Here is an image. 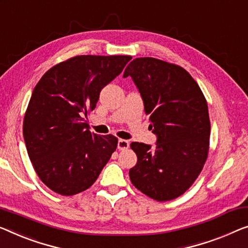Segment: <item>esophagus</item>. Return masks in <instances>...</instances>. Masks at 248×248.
I'll return each mask as SVG.
<instances>
[{"instance_id":"34e87169","label":"esophagus","mask_w":248,"mask_h":248,"mask_svg":"<svg viewBox=\"0 0 248 248\" xmlns=\"http://www.w3.org/2000/svg\"><path fill=\"white\" fill-rule=\"evenodd\" d=\"M129 148V141L124 139H119L118 140V149L119 150H125Z\"/></svg>"}]
</instances>
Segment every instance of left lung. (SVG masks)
<instances>
[{"label":"left lung","mask_w":248,"mask_h":248,"mask_svg":"<svg viewBox=\"0 0 248 248\" xmlns=\"http://www.w3.org/2000/svg\"><path fill=\"white\" fill-rule=\"evenodd\" d=\"M131 77L157 136L155 149L131 142L137 164L129 177L137 189L157 202L182 196L197 179L209 150L208 107L201 88L182 66L155 58H137Z\"/></svg>","instance_id":"obj_1"}]
</instances>
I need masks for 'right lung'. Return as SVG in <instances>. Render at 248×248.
<instances>
[{
	"mask_svg": "<svg viewBox=\"0 0 248 248\" xmlns=\"http://www.w3.org/2000/svg\"><path fill=\"white\" fill-rule=\"evenodd\" d=\"M130 60L129 55H77L52 66L36 83L23 137L33 168L54 193L72 196L88 189L117 149L116 137L91 132L83 117Z\"/></svg>",
	"mask_w": 248,
	"mask_h": 248,
	"instance_id": "1",
	"label": "right lung"
}]
</instances>
